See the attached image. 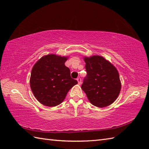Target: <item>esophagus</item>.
<instances>
[{
	"label": "esophagus",
	"instance_id": "esophagus-1",
	"mask_svg": "<svg viewBox=\"0 0 149 149\" xmlns=\"http://www.w3.org/2000/svg\"><path fill=\"white\" fill-rule=\"evenodd\" d=\"M77 81H78V84H81V79L80 77H78L77 79Z\"/></svg>",
	"mask_w": 149,
	"mask_h": 149
}]
</instances>
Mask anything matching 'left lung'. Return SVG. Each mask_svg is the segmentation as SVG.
I'll list each match as a JSON object with an SVG mask.
<instances>
[{"label":"left lung","mask_w":149,"mask_h":149,"mask_svg":"<svg viewBox=\"0 0 149 149\" xmlns=\"http://www.w3.org/2000/svg\"><path fill=\"white\" fill-rule=\"evenodd\" d=\"M87 73L81 88L95 106L104 107L111 104L121 89L118 72L102 56L84 58Z\"/></svg>","instance_id":"obj_1"}]
</instances>
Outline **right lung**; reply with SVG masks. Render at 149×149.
Listing matches in <instances>:
<instances>
[{
    "label": "right lung",
    "instance_id": "obj_1",
    "mask_svg": "<svg viewBox=\"0 0 149 149\" xmlns=\"http://www.w3.org/2000/svg\"><path fill=\"white\" fill-rule=\"evenodd\" d=\"M65 57L49 54L37 61L31 71L30 86L36 99L46 106L61 104L68 91L77 84L65 65Z\"/></svg>",
    "mask_w": 149,
    "mask_h": 149
}]
</instances>
